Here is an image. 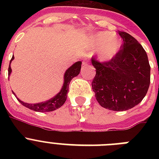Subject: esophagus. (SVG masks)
Instances as JSON below:
<instances>
[{
  "label": "esophagus",
  "instance_id": "34e87169",
  "mask_svg": "<svg viewBox=\"0 0 159 159\" xmlns=\"http://www.w3.org/2000/svg\"><path fill=\"white\" fill-rule=\"evenodd\" d=\"M88 60H89V59H88V57H86L84 61L82 62V64L85 65V64H87V63H88V62H89V61H88Z\"/></svg>",
  "mask_w": 159,
  "mask_h": 159
}]
</instances>
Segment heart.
Masks as SVG:
<instances>
[{
    "label": "heart",
    "mask_w": 159,
    "mask_h": 159,
    "mask_svg": "<svg viewBox=\"0 0 159 159\" xmlns=\"http://www.w3.org/2000/svg\"><path fill=\"white\" fill-rule=\"evenodd\" d=\"M93 45L97 48L101 47L98 57L102 61H109L116 56L121 47V40L114 35L112 32L101 31L95 34Z\"/></svg>",
    "instance_id": "obj_1"
}]
</instances>
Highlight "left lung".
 Returning <instances> with one entry per match:
<instances>
[{"label":"left lung","instance_id":"left-lung-1","mask_svg":"<svg viewBox=\"0 0 159 159\" xmlns=\"http://www.w3.org/2000/svg\"><path fill=\"white\" fill-rule=\"evenodd\" d=\"M123 43L107 62L92 57L96 76L92 82L97 102L114 111H127L140 103L150 84V65L140 43L129 34L118 31Z\"/></svg>","mask_w":159,"mask_h":159}]
</instances>
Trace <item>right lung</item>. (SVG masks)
Returning <instances> with one entry per match:
<instances>
[{"label":"right lung","mask_w":159,"mask_h":159,"mask_svg":"<svg viewBox=\"0 0 159 159\" xmlns=\"http://www.w3.org/2000/svg\"><path fill=\"white\" fill-rule=\"evenodd\" d=\"M15 57L14 56L11 58V62L14 59ZM10 62V64H11ZM81 67H82V62L78 61V62H75L74 64L72 65L66 71L64 74V82H63V86H62V89L59 92V93H57L54 97H53L52 99L48 100L47 102H40V103H36V104H29V103H25L20 101V99L17 100L20 102L21 104L24 106H25L27 108L30 109L32 111H39V112H48V111H53L57 110V109L60 108L62 105L64 104L66 100H67V93H68V87H69L70 82L72 81L73 77H77V75L80 73L81 71ZM11 65L9 66L8 68V75H11ZM13 94L16 96V94L13 92Z\"/></svg>","instance_id":"right-lung-1"}]
</instances>
